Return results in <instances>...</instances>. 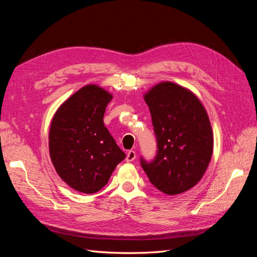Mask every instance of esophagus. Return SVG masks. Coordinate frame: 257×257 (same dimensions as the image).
Instances as JSON below:
<instances>
[{"label": "esophagus", "mask_w": 257, "mask_h": 257, "mask_svg": "<svg viewBox=\"0 0 257 257\" xmlns=\"http://www.w3.org/2000/svg\"><path fill=\"white\" fill-rule=\"evenodd\" d=\"M136 159V152L133 150H130L126 154V162H133Z\"/></svg>", "instance_id": "obj_1"}]
</instances>
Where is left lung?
I'll use <instances>...</instances> for the list:
<instances>
[{
    "mask_svg": "<svg viewBox=\"0 0 257 257\" xmlns=\"http://www.w3.org/2000/svg\"><path fill=\"white\" fill-rule=\"evenodd\" d=\"M158 150L153 160L141 157L150 182L167 195L190 190L204 176L213 150L208 114L192 92L162 82L145 95Z\"/></svg>",
    "mask_w": 257,
    "mask_h": 257,
    "instance_id": "obj_1",
    "label": "left lung"
}]
</instances>
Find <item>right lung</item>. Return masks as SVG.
I'll return each mask as SVG.
<instances>
[{
	"label": "right lung",
	"mask_w": 257,
	"mask_h": 257,
	"mask_svg": "<svg viewBox=\"0 0 257 257\" xmlns=\"http://www.w3.org/2000/svg\"><path fill=\"white\" fill-rule=\"evenodd\" d=\"M111 98L97 85H85L62 104L52 119L50 158L62 180L76 191L98 192L125 158L103 120Z\"/></svg>",
	"instance_id": "obj_1"
}]
</instances>
